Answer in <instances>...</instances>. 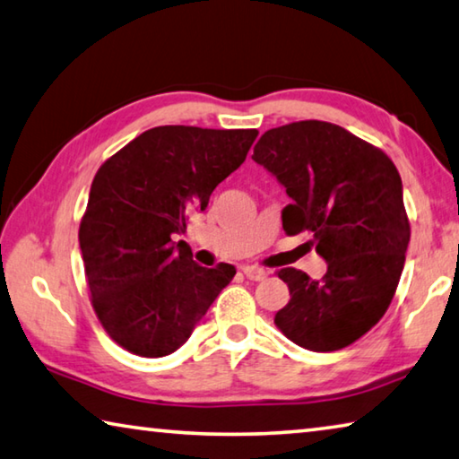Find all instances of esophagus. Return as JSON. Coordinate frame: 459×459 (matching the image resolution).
<instances>
[{"label": "esophagus", "mask_w": 459, "mask_h": 459, "mask_svg": "<svg viewBox=\"0 0 459 459\" xmlns=\"http://www.w3.org/2000/svg\"><path fill=\"white\" fill-rule=\"evenodd\" d=\"M242 272H244V276H246V278L254 280V282H258V280H264V278H266V276L270 274L268 270H264V268H255V266H244V268H242Z\"/></svg>", "instance_id": "1"}]
</instances>
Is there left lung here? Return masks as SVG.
<instances>
[{"instance_id":"obj_1","label":"left lung","mask_w":459,"mask_h":459,"mask_svg":"<svg viewBox=\"0 0 459 459\" xmlns=\"http://www.w3.org/2000/svg\"><path fill=\"white\" fill-rule=\"evenodd\" d=\"M252 159L292 201L282 209L288 236L312 234L326 274L278 272L290 302L274 323L302 349L349 347L379 323L403 272L409 220L397 167L381 149L325 120H300L260 136Z\"/></svg>"}]
</instances>
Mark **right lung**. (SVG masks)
<instances>
[{"mask_svg": "<svg viewBox=\"0 0 459 459\" xmlns=\"http://www.w3.org/2000/svg\"><path fill=\"white\" fill-rule=\"evenodd\" d=\"M255 136V128L155 126L94 175L80 252L96 316L128 352L171 355L236 276L231 264L199 266L173 238L244 163Z\"/></svg>", "mask_w": 459, "mask_h": 459, "instance_id": "right-lung-1", "label": "right lung"}]
</instances>
